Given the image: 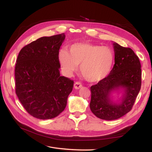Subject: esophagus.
Wrapping results in <instances>:
<instances>
[{"label":"esophagus","instance_id":"obj_1","mask_svg":"<svg viewBox=\"0 0 152 152\" xmlns=\"http://www.w3.org/2000/svg\"><path fill=\"white\" fill-rule=\"evenodd\" d=\"M82 86V84L80 83V82H75V84H74V87H75V89H79L81 88Z\"/></svg>","mask_w":152,"mask_h":152}]
</instances>
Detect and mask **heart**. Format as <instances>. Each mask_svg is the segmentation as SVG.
Wrapping results in <instances>:
<instances>
[{
	"mask_svg": "<svg viewBox=\"0 0 152 152\" xmlns=\"http://www.w3.org/2000/svg\"><path fill=\"white\" fill-rule=\"evenodd\" d=\"M59 63L66 75H71L80 64L82 75L89 82L103 80L111 70L113 62V50L108 47L87 42L72 44L66 50H59Z\"/></svg>",
	"mask_w": 152,
	"mask_h": 152,
	"instance_id": "b5f03b06",
	"label": "heart"
}]
</instances>
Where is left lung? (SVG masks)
Returning a JSON list of instances; mask_svg holds the SVG:
<instances>
[{"label": "left lung", "mask_w": 152, "mask_h": 152, "mask_svg": "<svg viewBox=\"0 0 152 152\" xmlns=\"http://www.w3.org/2000/svg\"><path fill=\"white\" fill-rule=\"evenodd\" d=\"M115 64L110 74L91 87L90 108L95 115L103 120L121 118L130 112L141 86V69L139 58L129 48L113 44ZM124 88L125 94L122 102L114 104L109 98L112 90Z\"/></svg>", "instance_id": "left-lung-1"}]
</instances>
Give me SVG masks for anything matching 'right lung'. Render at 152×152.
Returning a JSON list of instances; mask_svg holds the SVG:
<instances>
[{"label": "right lung", "instance_id": "right-lung-1", "mask_svg": "<svg viewBox=\"0 0 152 152\" xmlns=\"http://www.w3.org/2000/svg\"><path fill=\"white\" fill-rule=\"evenodd\" d=\"M65 34L43 37L23 48L15 65L16 94L37 118L50 119L65 110L73 80L60 76L59 50Z\"/></svg>", "mask_w": 152, "mask_h": 152}]
</instances>
